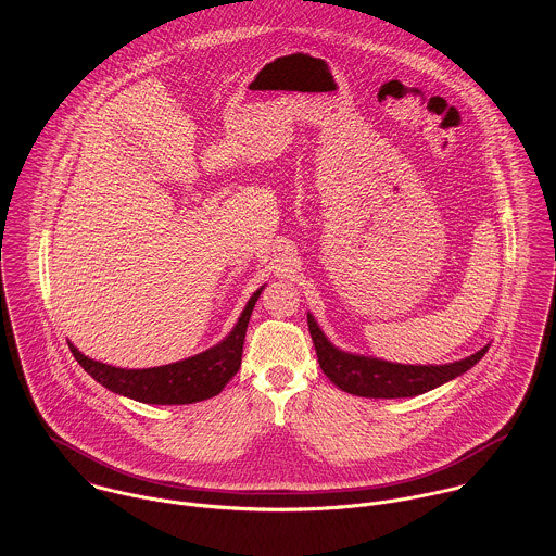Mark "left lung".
Here are the masks:
<instances>
[{"instance_id":"obj_1","label":"left lung","mask_w":556,"mask_h":556,"mask_svg":"<svg viewBox=\"0 0 556 556\" xmlns=\"http://www.w3.org/2000/svg\"><path fill=\"white\" fill-rule=\"evenodd\" d=\"M308 329L317 349L320 370L329 377L333 386L353 396L364 397H410L426 394L460 375L471 370L477 362L485 355L488 346L473 355L441 364V366H410L394 364L377 357L344 353L336 349L325 333L320 331L317 320L308 313Z\"/></svg>"}]
</instances>
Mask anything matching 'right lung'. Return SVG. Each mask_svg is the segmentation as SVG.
<instances>
[{"mask_svg":"<svg viewBox=\"0 0 556 556\" xmlns=\"http://www.w3.org/2000/svg\"><path fill=\"white\" fill-rule=\"evenodd\" d=\"M261 291L263 287L248 300L236 327L220 344L175 364L128 370L89 359L71 342L68 346L83 370L91 375L93 381L119 396L132 397L148 404H192L199 400H207L218 396L241 366L245 327Z\"/></svg>","mask_w":556,"mask_h":556,"instance_id":"1","label":"right lung"}]
</instances>
